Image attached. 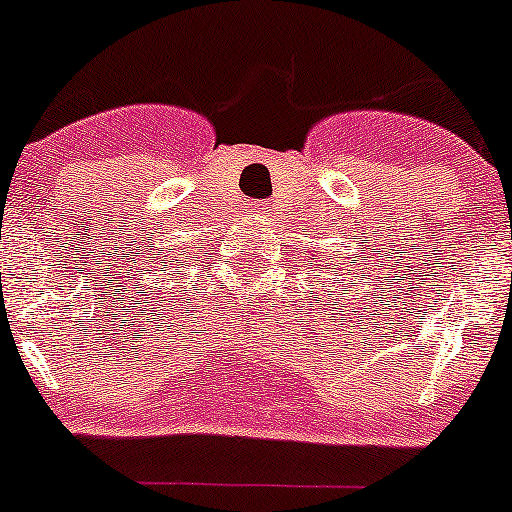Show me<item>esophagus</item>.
Listing matches in <instances>:
<instances>
[{
    "mask_svg": "<svg viewBox=\"0 0 512 512\" xmlns=\"http://www.w3.org/2000/svg\"><path fill=\"white\" fill-rule=\"evenodd\" d=\"M253 211H256V208H253Z\"/></svg>",
    "mask_w": 512,
    "mask_h": 512,
    "instance_id": "obj_1",
    "label": "esophagus"
}]
</instances>
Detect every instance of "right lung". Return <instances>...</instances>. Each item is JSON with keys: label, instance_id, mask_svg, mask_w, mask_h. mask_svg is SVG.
I'll list each match as a JSON object with an SVG mask.
<instances>
[{"label": "right lung", "instance_id": "obj_1", "mask_svg": "<svg viewBox=\"0 0 512 512\" xmlns=\"http://www.w3.org/2000/svg\"><path fill=\"white\" fill-rule=\"evenodd\" d=\"M175 261H178V259H175Z\"/></svg>", "mask_w": 512, "mask_h": 512}]
</instances>
